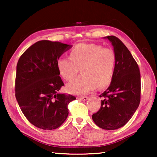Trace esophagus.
I'll return each mask as SVG.
<instances>
[{
  "label": "esophagus",
  "mask_w": 157,
  "mask_h": 157,
  "mask_svg": "<svg viewBox=\"0 0 157 157\" xmlns=\"http://www.w3.org/2000/svg\"><path fill=\"white\" fill-rule=\"evenodd\" d=\"M78 98L82 101H86L88 99V97L87 96H80V97H78Z\"/></svg>",
  "instance_id": "obj_1"
}]
</instances>
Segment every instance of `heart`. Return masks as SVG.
I'll list each match as a JSON object with an SVG mask.
<instances>
[{
	"instance_id": "heart-1",
	"label": "heart",
	"mask_w": 157,
	"mask_h": 157,
	"mask_svg": "<svg viewBox=\"0 0 157 157\" xmlns=\"http://www.w3.org/2000/svg\"><path fill=\"white\" fill-rule=\"evenodd\" d=\"M115 53L111 48L95 44H78L70 51V57H60L56 61L59 74L66 81L74 79L79 71L81 76L67 86L72 94H88L97 86L110 84L114 72Z\"/></svg>"
}]
</instances>
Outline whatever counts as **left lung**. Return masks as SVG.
I'll return each mask as SVG.
<instances>
[{
	"label": "left lung",
	"instance_id": "obj_1",
	"mask_svg": "<svg viewBox=\"0 0 157 157\" xmlns=\"http://www.w3.org/2000/svg\"><path fill=\"white\" fill-rule=\"evenodd\" d=\"M110 40L116 56L111 84L104 93L101 106L92 115L98 127L115 130L125 125L138 108L141 99V75L132 53L114 36L105 37Z\"/></svg>",
	"mask_w": 157,
	"mask_h": 157
}]
</instances>
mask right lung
Segmentation results:
<instances>
[{"label":"right lung","mask_w":157,"mask_h":157,"mask_svg":"<svg viewBox=\"0 0 157 157\" xmlns=\"http://www.w3.org/2000/svg\"><path fill=\"white\" fill-rule=\"evenodd\" d=\"M71 46L43 40L21 56L16 66V98L25 118L44 130L59 128L68 115V105L76 97L59 94L64 83L56 61Z\"/></svg>","instance_id":"1"}]
</instances>
